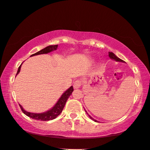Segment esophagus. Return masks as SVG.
<instances>
[{
    "label": "esophagus",
    "instance_id": "obj_1",
    "mask_svg": "<svg viewBox=\"0 0 150 150\" xmlns=\"http://www.w3.org/2000/svg\"><path fill=\"white\" fill-rule=\"evenodd\" d=\"M81 85V80H76L75 82L73 83V87L74 88L77 89V88H79Z\"/></svg>",
    "mask_w": 150,
    "mask_h": 150
}]
</instances>
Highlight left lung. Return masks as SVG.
Segmentation results:
<instances>
[{
    "instance_id": "left-lung-1",
    "label": "left lung",
    "mask_w": 150,
    "mask_h": 150,
    "mask_svg": "<svg viewBox=\"0 0 150 150\" xmlns=\"http://www.w3.org/2000/svg\"><path fill=\"white\" fill-rule=\"evenodd\" d=\"M108 55H109L110 58L112 59H114V60H115V61H117V62H124V61L122 60V59H121L120 58H119V57H117V56H116V55H115V54H114L113 53H112V52H108ZM86 113H87V112H86ZM87 114H88V113H87ZM88 117L92 119V120L95 121V122H97V121H96L95 119H94L93 118V117H91V116H90V115H88Z\"/></svg>"
}]
</instances>
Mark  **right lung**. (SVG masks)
Returning a JSON list of instances; mask_svg holds the SVG:
<instances>
[{
    "label": "right lung",
    "mask_w": 150,
    "mask_h": 150,
    "mask_svg": "<svg viewBox=\"0 0 150 150\" xmlns=\"http://www.w3.org/2000/svg\"><path fill=\"white\" fill-rule=\"evenodd\" d=\"M57 47L58 45H50L48 46V47H45V49L40 50V51L37 52V53H34V54L31 55V56H34V55H40V54H45V53H50V52L55 51L57 49ZM22 65V64H21ZM21 65L18 68V70L16 75L19 73V72L21 71ZM73 91V87L71 86L69 89H67L64 93L62 94V95L61 96L60 98L59 99V100L57 101V102L55 103V105L51 109H50L49 110H48L45 112L42 113H32V112H29L23 109V108L22 107L21 105H20V107L23 111V112L28 117H30L31 119H34L35 120H40V121H50L53 120L56 118V117L59 115H60V113L62 112L64 107L66 104V102H67V99H69V97L71 95Z\"/></svg>",
    "instance_id": "1"
}]
</instances>
